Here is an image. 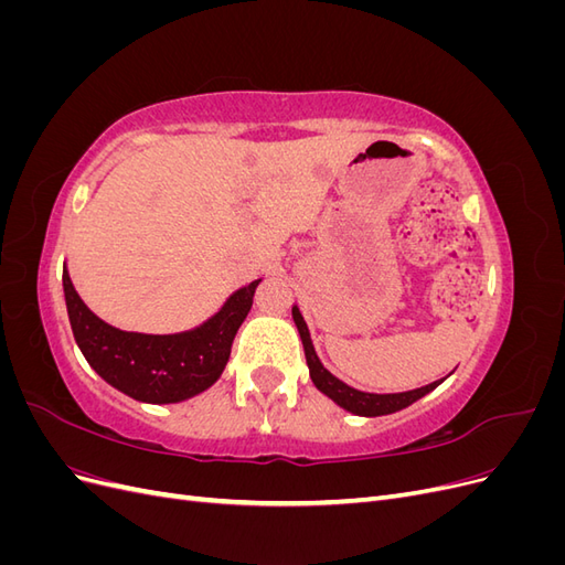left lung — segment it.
<instances>
[{"label":"left lung","mask_w":565,"mask_h":565,"mask_svg":"<svg viewBox=\"0 0 565 565\" xmlns=\"http://www.w3.org/2000/svg\"><path fill=\"white\" fill-rule=\"evenodd\" d=\"M292 318H295V324H297L299 337H301L303 353H306V365H309V374H311L316 388L320 393H324V396H328L332 403H337L339 407H344L347 413H351V415H358V417L393 415V413H398V409H405L407 405L417 403L419 398L426 396V393H431L436 386H440L443 382L448 380V377H443L438 382H431V384L413 388V391H401V393H370V391L353 388L347 382H341L339 377H334V374L320 363V358L313 349L309 324H306L297 303L292 306Z\"/></svg>","instance_id":"1"}]
</instances>
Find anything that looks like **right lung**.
I'll use <instances>...</instances> for the list:
<instances>
[{
    "label": "right lung",
    "instance_id": "right-lung-1",
    "mask_svg": "<svg viewBox=\"0 0 565 565\" xmlns=\"http://www.w3.org/2000/svg\"><path fill=\"white\" fill-rule=\"evenodd\" d=\"M259 282L262 278L235 289L198 328L174 334H143L117 330L89 311L77 295L71 273L63 268L67 318L82 355L100 380L134 401L152 405L193 398L221 377Z\"/></svg>",
    "mask_w": 565,
    "mask_h": 565
}]
</instances>
